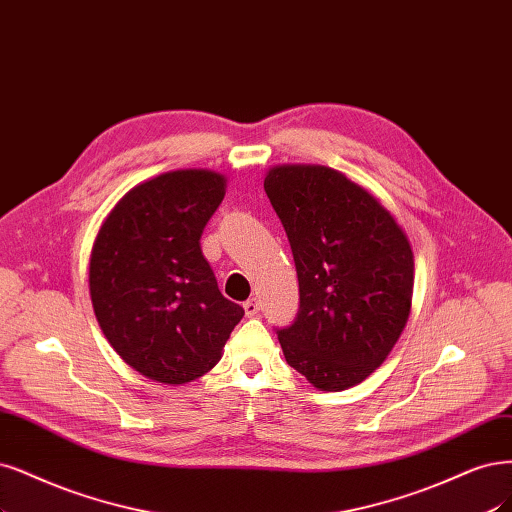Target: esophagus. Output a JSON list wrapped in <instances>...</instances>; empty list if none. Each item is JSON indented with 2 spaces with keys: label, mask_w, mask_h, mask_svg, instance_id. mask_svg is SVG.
<instances>
[{
  "label": "esophagus",
  "mask_w": 512,
  "mask_h": 512,
  "mask_svg": "<svg viewBox=\"0 0 512 512\" xmlns=\"http://www.w3.org/2000/svg\"><path fill=\"white\" fill-rule=\"evenodd\" d=\"M243 309H245V315H256L260 311V303L256 301V298H250V301L243 303Z\"/></svg>",
  "instance_id": "obj_1"
}]
</instances>
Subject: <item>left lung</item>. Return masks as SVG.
Here are the masks:
<instances>
[{
	"label": "left lung",
	"instance_id": "8db88e82",
	"mask_svg": "<svg viewBox=\"0 0 512 512\" xmlns=\"http://www.w3.org/2000/svg\"><path fill=\"white\" fill-rule=\"evenodd\" d=\"M264 190L301 294L294 322L277 328L286 362L320 390H345L383 364L409 320V239L373 195L330 167H275Z\"/></svg>",
	"mask_w": 512,
	"mask_h": 512
}]
</instances>
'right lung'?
Instances as JSON below:
<instances>
[{
    "mask_svg": "<svg viewBox=\"0 0 512 512\" xmlns=\"http://www.w3.org/2000/svg\"><path fill=\"white\" fill-rule=\"evenodd\" d=\"M224 186L205 169L163 173L129 190L99 228L88 267L97 322L116 354L152 381L205 375L243 317L199 243Z\"/></svg>",
    "mask_w": 512,
    "mask_h": 512,
    "instance_id": "right-lung-1",
    "label": "right lung"
}]
</instances>
